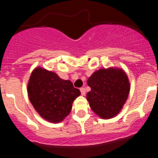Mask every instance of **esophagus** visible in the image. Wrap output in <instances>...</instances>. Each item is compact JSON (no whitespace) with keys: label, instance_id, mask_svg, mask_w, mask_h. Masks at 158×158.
I'll return each instance as SVG.
<instances>
[{"label":"esophagus","instance_id":"esophagus-1","mask_svg":"<svg viewBox=\"0 0 158 158\" xmlns=\"http://www.w3.org/2000/svg\"><path fill=\"white\" fill-rule=\"evenodd\" d=\"M80 91H81V93L82 96H85V95L86 90H85V88H81Z\"/></svg>","mask_w":158,"mask_h":158}]
</instances>
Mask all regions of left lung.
<instances>
[{
    "label": "left lung",
    "instance_id": "obj_1",
    "mask_svg": "<svg viewBox=\"0 0 158 158\" xmlns=\"http://www.w3.org/2000/svg\"><path fill=\"white\" fill-rule=\"evenodd\" d=\"M91 91L86 98L91 109L101 118H111L120 112L129 96L127 75L120 68L96 70L88 79Z\"/></svg>",
    "mask_w": 158,
    "mask_h": 158
}]
</instances>
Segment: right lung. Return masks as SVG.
Wrapping results in <instances>:
<instances>
[{
    "instance_id": "obj_1",
    "label": "right lung",
    "mask_w": 158,
    "mask_h": 158,
    "mask_svg": "<svg viewBox=\"0 0 158 158\" xmlns=\"http://www.w3.org/2000/svg\"><path fill=\"white\" fill-rule=\"evenodd\" d=\"M27 90L35 110L53 123L62 122L69 115L73 103L81 95L70 81L63 80L55 73L40 66L31 72Z\"/></svg>"
}]
</instances>
